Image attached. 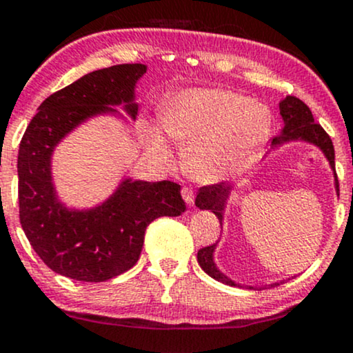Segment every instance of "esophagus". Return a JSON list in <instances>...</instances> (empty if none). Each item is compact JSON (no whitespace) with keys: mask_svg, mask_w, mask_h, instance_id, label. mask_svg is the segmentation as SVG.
Listing matches in <instances>:
<instances>
[{"mask_svg":"<svg viewBox=\"0 0 353 353\" xmlns=\"http://www.w3.org/2000/svg\"><path fill=\"white\" fill-rule=\"evenodd\" d=\"M182 197H184L185 204L188 205H192L194 204V190L190 188H182Z\"/></svg>","mask_w":353,"mask_h":353,"instance_id":"34e87169","label":"esophagus"}]
</instances>
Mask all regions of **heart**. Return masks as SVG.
I'll use <instances>...</instances> for the list:
<instances>
[{
    "mask_svg": "<svg viewBox=\"0 0 353 353\" xmlns=\"http://www.w3.org/2000/svg\"><path fill=\"white\" fill-rule=\"evenodd\" d=\"M163 128L185 149L184 168L192 179L214 184L249 168L267 143L270 109L244 94L219 88H190L165 101ZM148 148L164 163L169 144L159 128L145 132Z\"/></svg>",
    "mask_w": 353,
    "mask_h": 353,
    "instance_id": "1",
    "label": "heart"
}]
</instances>
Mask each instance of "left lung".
Returning a JSON list of instances; mask_svg holds the SVG:
<instances>
[{
  "label": "left lung",
  "instance_id": "left-lung-1",
  "mask_svg": "<svg viewBox=\"0 0 353 353\" xmlns=\"http://www.w3.org/2000/svg\"><path fill=\"white\" fill-rule=\"evenodd\" d=\"M279 109H281L283 125L281 134L275 136L272 139V148L270 149H277L279 145L295 143V141H302V143H309L312 145H315V148L322 151L325 159L329 161L332 172H334V185L339 196V181L337 174H335V151L329 134L323 131L322 125L314 123V116H312L309 106H307L305 103H302L301 99L294 98V96H287V98H283L281 103H279ZM232 189V185L225 184V182H219V184L201 188L199 194H197L196 197L197 208L201 210H209V212H212L214 216L219 219V222H221V229L222 225H224V212L225 208H228V201ZM217 244L219 241L216 244L201 249L199 252H197V262H199L202 270L208 275H210L212 279H216V281L225 283V285L242 287L241 283H236L232 279H229L228 275L219 270L216 261H214V252H216ZM285 281L274 282L270 283L269 287L279 285V283ZM249 289H267V285H249Z\"/></svg>",
  "mask_w": 353,
  "mask_h": 353
}]
</instances>
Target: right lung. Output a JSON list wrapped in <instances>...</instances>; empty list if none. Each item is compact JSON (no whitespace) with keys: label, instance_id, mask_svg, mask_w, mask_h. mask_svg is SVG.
I'll return each mask as SVG.
<instances>
[{"label":"right lung","instance_id":"1","mask_svg":"<svg viewBox=\"0 0 353 353\" xmlns=\"http://www.w3.org/2000/svg\"><path fill=\"white\" fill-rule=\"evenodd\" d=\"M145 64L92 71L44 99L26 128L18 154L19 221L41 261L64 277L104 282L136 264L145 228L185 210L181 185L123 177L114 192L89 209L68 208L52 181L56 145L96 116H137L136 84Z\"/></svg>","mask_w":353,"mask_h":353}]
</instances>
